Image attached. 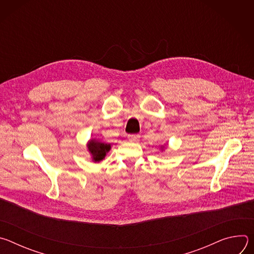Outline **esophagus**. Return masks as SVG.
I'll return each mask as SVG.
<instances>
[{
  "instance_id": "34e87169",
  "label": "esophagus",
  "mask_w": 254,
  "mask_h": 254,
  "mask_svg": "<svg viewBox=\"0 0 254 254\" xmlns=\"http://www.w3.org/2000/svg\"><path fill=\"white\" fill-rule=\"evenodd\" d=\"M127 138H128V140H130V141L136 142V141H138V139H139V135H138V134H128V135H127Z\"/></svg>"
}]
</instances>
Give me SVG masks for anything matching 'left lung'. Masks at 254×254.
I'll use <instances>...</instances> for the list:
<instances>
[{
  "instance_id": "left-lung-1",
  "label": "left lung",
  "mask_w": 254,
  "mask_h": 254,
  "mask_svg": "<svg viewBox=\"0 0 254 254\" xmlns=\"http://www.w3.org/2000/svg\"><path fill=\"white\" fill-rule=\"evenodd\" d=\"M160 148H161V151H162V152H165V150L167 149V144H166V143H164V144H161Z\"/></svg>"
}]
</instances>
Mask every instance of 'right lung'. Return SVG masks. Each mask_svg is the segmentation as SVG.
I'll use <instances>...</instances> for the list:
<instances>
[{"instance_id":"1","label":"right lung","mask_w":254,"mask_h":254,"mask_svg":"<svg viewBox=\"0 0 254 254\" xmlns=\"http://www.w3.org/2000/svg\"><path fill=\"white\" fill-rule=\"evenodd\" d=\"M86 147H87V151L91 157V161L93 163L101 162L105 158L106 154L112 149L111 143L103 142L99 138H96V137L90 138L86 143Z\"/></svg>"}]
</instances>
